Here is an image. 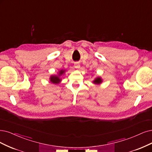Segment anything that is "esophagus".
<instances>
[{
	"mask_svg": "<svg viewBox=\"0 0 152 152\" xmlns=\"http://www.w3.org/2000/svg\"><path fill=\"white\" fill-rule=\"evenodd\" d=\"M75 68H76V69H79L80 67V64H78V63H75Z\"/></svg>",
	"mask_w": 152,
	"mask_h": 152,
	"instance_id": "1",
	"label": "esophagus"
}]
</instances>
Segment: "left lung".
<instances>
[{
    "instance_id": "left-lung-1",
    "label": "left lung",
    "mask_w": 152,
    "mask_h": 152,
    "mask_svg": "<svg viewBox=\"0 0 152 152\" xmlns=\"http://www.w3.org/2000/svg\"><path fill=\"white\" fill-rule=\"evenodd\" d=\"M93 83L94 84H95V85H99V84H101L102 83V78H101L100 77H96L94 79V80L93 81Z\"/></svg>"
}]
</instances>
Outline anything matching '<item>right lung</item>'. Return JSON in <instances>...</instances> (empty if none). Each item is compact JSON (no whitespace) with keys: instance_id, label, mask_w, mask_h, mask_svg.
Here are the masks:
<instances>
[{"instance_id":"add662e5","label":"right lung","mask_w":152,"mask_h":152,"mask_svg":"<svg viewBox=\"0 0 152 152\" xmlns=\"http://www.w3.org/2000/svg\"><path fill=\"white\" fill-rule=\"evenodd\" d=\"M65 72V70L63 69H61V71H59L58 75H52L50 76L49 80L53 84H56V85H57V84H59L61 81V76L63 75V74H64Z\"/></svg>"}]
</instances>
